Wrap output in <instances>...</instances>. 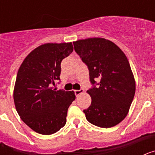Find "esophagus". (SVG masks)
Wrapping results in <instances>:
<instances>
[{
    "instance_id": "1",
    "label": "esophagus",
    "mask_w": 155,
    "mask_h": 155,
    "mask_svg": "<svg viewBox=\"0 0 155 155\" xmlns=\"http://www.w3.org/2000/svg\"><path fill=\"white\" fill-rule=\"evenodd\" d=\"M75 94H76V96H78L79 94H82V93L84 92V90L83 89H80V90H74Z\"/></svg>"
}]
</instances>
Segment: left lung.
Here are the masks:
<instances>
[{"instance_id": "left-lung-1", "label": "left lung", "mask_w": 155, "mask_h": 155, "mask_svg": "<svg viewBox=\"0 0 155 155\" xmlns=\"http://www.w3.org/2000/svg\"><path fill=\"white\" fill-rule=\"evenodd\" d=\"M74 50L89 70L91 84L98 87L87 92L91 105L84 109L89 123L110 128L125 119L134 99L136 83L125 53L117 45L104 38H88L73 42Z\"/></svg>"}]
</instances>
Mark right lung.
I'll return each mask as SVG.
<instances>
[{
	"label": "right lung",
	"mask_w": 155,
	"mask_h": 155,
	"mask_svg": "<svg viewBox=\"0 0 155 155\" xmlns=\"http://www.w3.org/2000/svg\"><path fill=\"white\" fill-rule=\"evenodd\" d=\"M74 47L72 42L45 43L34 49L21 63L14 87V102L20 118L38 134L50 135L64 127L74 91H56L61 63Z\"/></svg>",
	"instance_id": "obj_1"
}]
</instances>
